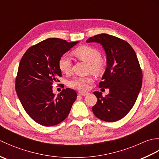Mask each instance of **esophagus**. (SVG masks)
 <instances>
[{
    "instance_id": "obj_1",
    "label": "esophagus",
    "mask_w": 159,
    "mask_h": 159,
    "mask_svg": "<svg viewBox=\"0 0 159 159\" xmlns=\"http://www.w3.org/2000/svg\"><path fill=\"white\" fill-rule=\"evenodd\" d=\"M89 93L88 92H79V94L80 96H85L88 95Z\"/></svg>"
}]
</instances>
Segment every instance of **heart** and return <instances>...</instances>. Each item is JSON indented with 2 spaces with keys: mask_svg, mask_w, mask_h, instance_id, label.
<instances>
[{
  "mask_svg": "<svg viewBox=\"0 0 159 159\" xmlns=\"http://www.w3.org/2000/svg\"><path fill=\"white\" fill-rule=\"evenodd\" d=\"M72 53L78 59L88 63L87 70L89 72L99 74L103 71L104 66V61L100 57V52L98 49L92 46L84 45L78 47ZM58 66L62 73L68 74L72 70V61L67 55H63L59 60ZM93 82V78L92 75L74 76L69 80L68 85L73 89L85 91L89 88V85Z\"/></svg>",
  "mask_w": 159,
  "mask_h": 159,
  "instance_id": "1",
  "label": "heart"
}]
</instances>
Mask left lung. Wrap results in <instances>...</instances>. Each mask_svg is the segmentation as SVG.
<instances>
[{"label": "left lung", "mask_w": 159, "mask_h": 159, "mask_svg": "<svg viewBox=\"0 0 159 159\" xmlns=\"http://www.w3.org/2000/svg\"><path fill=\"white\" fill-rule=\"evenodd\" d=\"M87 43L102 46L107 55V68L99 87L108 88L109 93L94 92L97 102L92 107L100 120L114 122L122 119L135 103L142 85V71L136 53L127 42L106 33L91 37Z\"/></svg>", "instance_id": "left-lung-1"}]
</instances>
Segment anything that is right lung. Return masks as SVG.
<instances>
[{
  "label": "right lung",
  "instance_id": "add662e5",
  "mask_svg": "<svg viewBox=\"0 0 159 159\" xmlns=\"http://www.w3.org/2000/svg\"><path fill=\"white\" fill-rule=\"evenodd\" d=\"M79 42H67L48 38L33 46L24 54L16 79V91L25 111L37 123L52 126L69 115L77 94L72 89H63L57 96L52 85L61 76L60 57Z\"/></svg>",
  "mask_w": 159,
  "mask_h": 159
}]
</instances>
